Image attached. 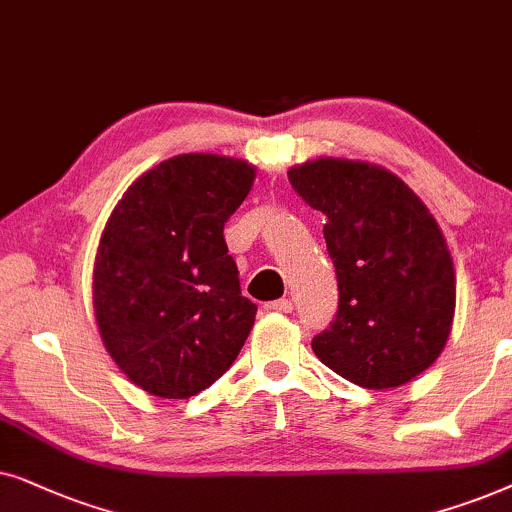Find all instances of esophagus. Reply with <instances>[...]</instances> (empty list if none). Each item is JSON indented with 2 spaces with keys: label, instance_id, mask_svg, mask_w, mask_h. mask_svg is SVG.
Instances as JSON below:
<instances>
[{
  "label": "esophagus",
  "instance_id": "34e87169",
  "mask_svg": "<svg viewBox=\"0 0 512 512\" xmlns=\"http://www.w3.org/2000/svg\"><path fill=\"white\" fill-rule=\"evenodd\" d=\"M269 311H278V313H290L292 311V302L290 299H276V302L267 304Z\"/></svg>",
  "mask_w": 512,
  "mask_h": 512
}]
</instances>
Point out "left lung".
<instances>
[{"instance_id": "1", "label": "left lung", "mask_w": 512, "mask_h": 512, "mask_svg": "<svg viewBox=\"0 0 512 512\" xmlns=\"http://www.w3.org/2000/svg\"><path fill=\"white\" fill-rule=\"evenodd\" d=\"M295 192L325 215L339 306L313 353L363 388L403 386L435 363L452 330L456 276L445 236L391 170L316 159L288 170Z\"/></svg>"}]
</instances>
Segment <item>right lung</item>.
<instances>
[{
  "label": "right lung",
  "instance_id": "obj_1",
  "mask_svg": "<svg viewBox=\"0 0 512 512\" xmlns=\"http://www.w3.org/2000/svg\"><path fill=\"white\" fill-rule=\"evenodd\" d=\"M255 168L220 154H177L128 187L100 236L93 309L119 370L159 398L215 384L234 363L257 306L241 295L224 222Z\"/></svg>",
  "mask_w": 512,
  "mask_h": 512
}]
</instances>
